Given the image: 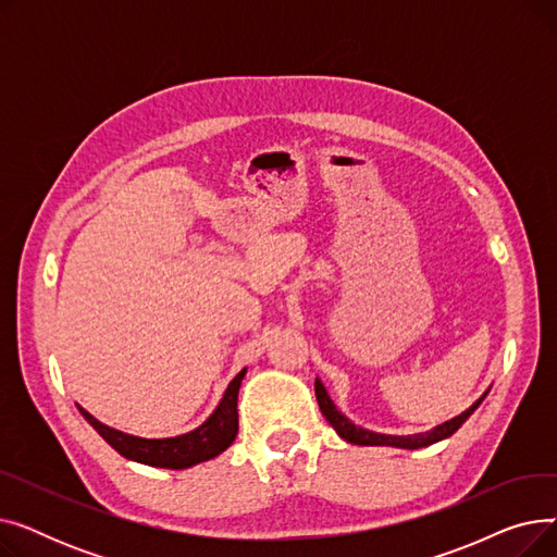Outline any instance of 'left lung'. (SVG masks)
Here are the masks:
<instances>
[{"label": "left lung", "instance_id": "left-lung-1", "mask_svg": "<svg viewBox=\"0 0 557 557\" xmlns=\"http://www.w3.org/2000/svg\"><path fill=\"white\" fill-rule=\"evenodd\" d=\"M485 395H487V393H485ZM485 395H483L481 399H476L470 408H467L465 413L456 416L454 420H449V422H445V424H441V426H435V429H431V431H426V433H416V435H384V433L366 431V429H361V426L349 422L345 416H341V413L336 411L334 401L330 399L325 386L320 384V382H315V399H318L320 411H323V416L327 418V422L336 429V433L343 437V441L352 443V445H363V447H376V445L382 447V445H384V447H399V449H420V447H429V445H433V443H441V441H445V437H449L451 433H456V431L462 426V422L476 411L479 404L485 399Z\"/></svg>", "mask_w": 557, "mask_h": 557}]
</instances>
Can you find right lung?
<instances>
[{
  "mask_svg": "<svg viewBox=\"0 0 557 557\" xmlns=\"http://www.w3.org/2000/svg\"><path fill=\"white\" fill-rule=\"evenodd\" d=\"M244 374L246 370H242L232 379L221 404L216 406V411L198 429L185 435L160 437V441H149V437H137V435L110 429L87 413L83 406L78 404L76 406L81 416L97 429V433L103 437V441L114 451H120L124 458L141 465H151V467H166V470H187V467L196 462L216 458L234 443V437H237V431H239L237 395H239Z\"/></svg>",
  "mask_w": 557,
  "mask_h": 557,
  "instance_id": "right-lung-1",
  "label": "right lung"
}]
</instances>
